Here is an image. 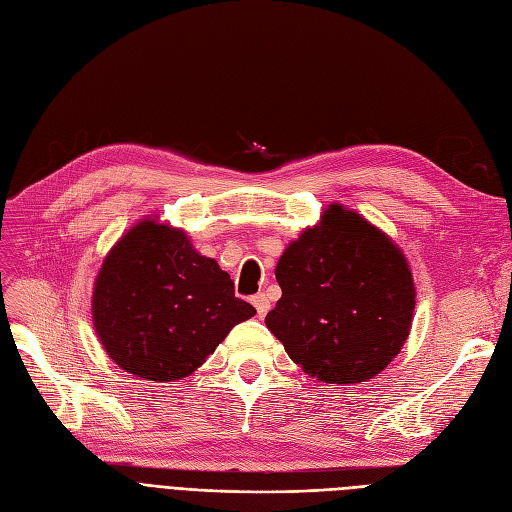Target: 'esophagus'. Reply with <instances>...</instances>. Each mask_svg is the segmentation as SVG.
<instances>
[{"mask_svg":"<svg viewBox=\"0 0 512 512\" xmlns=\"http://www.w3.org/2000/svg\"><path fill=\"white\" fill-rule=\"evenodd\" d=\"M252 305L256 307V311H258V315H260V317H262V315H267V313H269V309H271L269 296L264 294V292H258V294H254V296H252Z\"/></svg>","mask_w":512,"mask_h":512,"instance_id":"esophagus-1","label":"esophagus"}]
</instances>
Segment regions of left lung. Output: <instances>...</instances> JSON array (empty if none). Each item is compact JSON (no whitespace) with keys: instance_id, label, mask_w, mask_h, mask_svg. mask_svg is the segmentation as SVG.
Segmentation results:
<instances>
[{"instance_id":"left-lung-1","label":"left lung","mask_w":512,"mask_h":512,"mask_svg":"<svg viewBox=\"0 0 512 512\" xmlns=\"http://www.w3.org/2000/svg\"><path fill=\"white\" fill-rule=\"evenodd\" d=\"M281 298L267 328L305 373L324 383H360L390 364L415 309L407 260L360 214L330 205L279 258Z\"/></svg>"}]
</instances>
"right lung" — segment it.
I'll use <instances>...</instances> for the list:
<instances>
[{
    "label": "right lung",
    "instance_id": "right-lung-1",
    "mask_svg": "<svg viewBox=\"0 0 512 512\" xmlns=\"http://www.w3.org/2000/svg\"><path fill=\"white\" fill-rule=\"evenodd\" d=\"M254 313L214 258L154 220L139 222L114 245L93 292L103 349L122 370L150 381L195 373Z\"/></svg>",
    "mask_w": 512,
    "mask_h": 512
}]
</instances>
